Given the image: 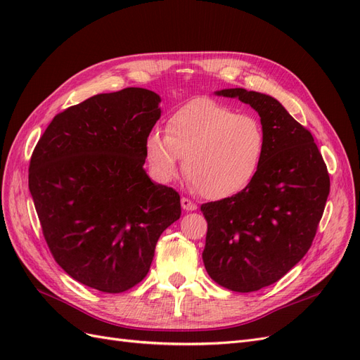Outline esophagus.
Here are the masks:
<instances>
[{
	"label": "esophagus",
	"mask_w": 360,
	"mask_h": 360,
	"mask_svg": "<svg viewBox=\"0 0 360 360\" xmlns=\"http://www.w3.org/2000/svg\"><path fill=\"white\" fill-rule=\"evenodd\" d=\"M181 207H183V210H186V212H193V210H197V204H195L193 201H191L189 198H186V197H183L181 198Z\"/></svg>",
	"instance_id": "obj_1"
}]
</instances>
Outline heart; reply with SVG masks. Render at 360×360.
<instances>
[{
    "instance_id": "obj_1",
    "label": "heart",
    "mask_w": 360,
    "mask_h": 360,
    "mask_svg": "<svg viewBox=\"0 0 360 360\" xmlns=\"http://www.w3.org/2000/svg\"><path fill=\"white\" fill-rule=\"evenodd\" d=\"M266 135L258 120L200 97L174 111L167 132L153 129L144 150L151 177L167 183L183 171L207 198L222 200L245 191L257 177Z\"/></svg>"
}]
</instances>
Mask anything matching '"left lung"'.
<instances>
[{"instance_id": "left-lung-1", "label": "left lung", "mask_w": 360, "mask_h": 360, "mask_svg": "<svg viewBox=\"0 0 360 360\" xmlns=\"http://www.w3.org/2000/svg\"><path fill=\"white\" fill-rule=\"evenodd\" d=\"M261 117L266 147L257 177L233 197L201 205L207 221L202 261L224 288L275 284L308 252L330 191L328 167L309 130L271 96L228 89Z\"/></svg>"}]
</instances>
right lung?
Masks as SVG:
<instances>
[{"instance_id":"add662e5","label":"right lung","mask_w":360,"mask_h":360,"mask_svg":"<svg viewBox=\"0 0 360 360\" xmlns=\"http://www.w3.org/2000/svg\"><path fill=\"white\" fill-rule=\"evenodd\" d=\"M146 89L96 94L53 117L30 160L28 186L57 264L81 284L123 292L143 281L180 195L148 179L144 143L160 117Z\"/></svg>"}]
</instances>
